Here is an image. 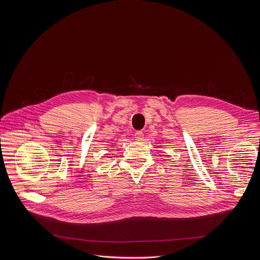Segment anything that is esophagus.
Wrapping results in <instances>:
<instances>
[{
	"label": "esophagus",
	"instance_id": "1",
	"mask_svg": "<svg viewBox=\"0 0 260 260\" xmlns=\"http://www.w3.org/2000/svg\"><path fill=\"white\" fill-rule=\"evenodd\" d=\"M134 139H135V141H138V142L143 141L144 140V133L142 131H137L134 133Z\"/></svg>",
	"mask_w": 260,
	"mask_h": 260
}]
</instances>
